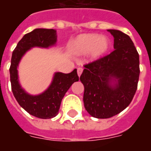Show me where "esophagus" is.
I'll return each mask as SVG.
<instances>
[{"label": "esophagus", "mask_w": 151, "mask_h": 151, "mask_svg": "<svg viewBox=\"0 0 151 151\" xmlns=\"http://www.w3.org/2000/svg\"><path fill=\"white\" fill-rule=\"evenodd\" d=\"M82 71H83V69H82V68H81V67L78 68V75L79 77H80L81 74H82Z\"/></svg>", "instance_id": "34e87169"}]
</instances>
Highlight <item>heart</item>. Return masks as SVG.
<instances>
[{
	"label": "heart",
	"mask_w": 151,
	"mask_h": 151,
	"mask_svg": "<svg viewBox=\"0 0 151 151\" xmlns=\"http://www.w3.org/2000/svg\"><path fill=\"white\" fill-rule=\"evenodd\" d=\"M107 39L100 38L95 34H82L73 40L69 43V49L77 54H85L91 52L93 58H99L108 49Z\"/></svg>",
	"instance_id": "obj_1"
}]
</instances>
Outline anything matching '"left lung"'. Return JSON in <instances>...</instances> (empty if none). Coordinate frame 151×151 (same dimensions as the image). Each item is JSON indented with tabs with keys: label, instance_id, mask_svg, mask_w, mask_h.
<instances>
[{
	"label": "left lung",
	"instance_id": "1",
	"mask_svg": "<svg viewBox=\"0 0 151 151\" xmlns=\"http://www.w3.org/2000/svg\"><path fill=\"white\" fill-rule=\"evenodd\" d=\"M108 31L113 35L115 50L85 65L80 77L86 110L99 119L114 116L129 105L140 74L139 55L129 36L117 30Z\"/></svg>",
	"mask_w": 151,
	"mask_h": 151
}]
</instances>
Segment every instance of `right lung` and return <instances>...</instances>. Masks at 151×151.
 Here are the masks:
<instances>
[{"instance_id":"right-lung-1","label":"right lung","mask_w":151,"mask_h":151,"mask_svg":"<svg viewBox=\"0 0 151 151\" xmlns=\"http://www.w3.org/2000/svg\"><path fill=\"white\" fill-rule=\"evenodd\" d=\"M56 31L54 29H35L26 34L13 52L9 68L13 94L22 108L28 113L40 119H50L58 114L61 100L73 82L78 81L77 69L69 73H56L52 84L41 95H28L19 85L18 65L22 56L33 47H47L56 42Z\"/></svg>"}]
</instances>
